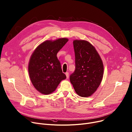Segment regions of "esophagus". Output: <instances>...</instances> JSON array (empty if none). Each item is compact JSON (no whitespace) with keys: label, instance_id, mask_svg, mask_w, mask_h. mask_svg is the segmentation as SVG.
<instances>
[{"label":"esophagus","instance_id":"obj_1","mask_svg":"<svg viewBox=\"0 0 132 132\" xmlns=\"http://www.w3.org/2000/svg\"><path fill=\"white\" fill-rule=\"evenodd\" d=\"M65 75H66V77H67V78L68 79L69 78V72H66L65 73Z\"/></svg>","mask_w":132,"mask_h":132}]
</instances>
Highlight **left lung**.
<instances>
[{
    "instance_id": "obj_1",
    "label": "left lung",
    "mask_w": 132,
    "mask_h": 132,
    "mask_svg": "<svg viewBox=\"0 0 132 132\" xmlns=\"http://www.w3.org/2000/svg\"><path fill=\"white\" fill-rule=\"evenodd\" d=\"M76 69L70 80L76 93L81 97L91 96L102 81L104 67L95 48L84 40H74Z\"/></svg>"
}]
</instances>
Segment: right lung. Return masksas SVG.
Masks as SVG:
<instances>
[{"mask_svg":"<svg viewBox=\"0 0 132 132\" xmlns=\"http://www.w3.org/2000/svg\"><path fill=\"white\" fill-rule=\"evenodd\" d=\"M66 38L46 40L38 45L30 57L28 71L34 87L40 93L50 94L66 78L57 53L68 42Z\"/></svg>","mask_w":132,"mask_h":132,"instance_id":"right-lung-1","label":"right lung"}]
</instances>
